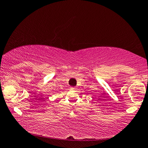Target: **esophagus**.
I'll use <instances>...</instances> for the list:
<instances>
[{
    "mask_svg": "<svg viewBox=\"0 0 148 148\" xmlns=\"http://www.w3.org/2000/svg\"><path fill=\"white\" fill-rule=\"evenodd\" d=\"M72 88L74 89V90H76V87H72Z\"/></svg>",
    "mask_w": 148,
    "mask_h": 148,
    "instance_id": "esophagus-1",
    "label": "esophagus"
}]
</instances>
